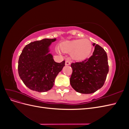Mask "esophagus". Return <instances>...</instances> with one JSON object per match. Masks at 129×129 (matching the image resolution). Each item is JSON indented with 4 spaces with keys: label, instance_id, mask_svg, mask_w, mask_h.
I'll return each mask as SVG.
<instances>
[{
    "label": "esophagus",
    "instance_id": "obj_1",
    "mask_svg": "<svg viewBox=\"0 0 129 129\" xmlns=\"http://www.w3.org/2000/svg\"><path fill=\"white\" fill-rule=\"evenodd\" d=\"M65 64H66V65H70V64H71V62L68 61V60L66 61V62H65Z\"/></svg>",
    "mask_w": 129,
    "mask_h": 129
}]
</instances>
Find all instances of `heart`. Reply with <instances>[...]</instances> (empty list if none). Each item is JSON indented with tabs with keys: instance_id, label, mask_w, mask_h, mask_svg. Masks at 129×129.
Returning <instances> with one entry per match:
<instances>
[{
	"instance_id": "obj_1",
	"label": "heart",
	"mask_w": 129,
	"mask_h": 129,
	"mask_svg": "<svg viewBox=\"0 0 129 129\" xmlns=\"http://www.w3.org/2000/svg\"><path fill=\"white\" fill-rule=\"evenodd\" d=\"M60 49L63 52L71 53L73 60L81 61L89 57L92 50V44L87 39H76L63 42L60 45Z\"/></svg>"
}]
</instances>
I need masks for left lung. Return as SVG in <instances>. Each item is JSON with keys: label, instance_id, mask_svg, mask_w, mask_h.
Masks as SVG:
<instances>
[{"label": "left lung", "instance_id": "obj_1", "mask_svg": "<svg viewBox=\"0 0 129 129\" xmlns=\"http://www.w3.org/2000/svg\"><path fill=\"white\" fill-rule=\"evenodd\" d=\"M92 56L82 62L71 64L73 73L70 79L72 88L81 93H92L102 88L109 72L107 53L93 43Z\"/></svg>", "mask_w": 129, "mask_h": 129}]
</instances>
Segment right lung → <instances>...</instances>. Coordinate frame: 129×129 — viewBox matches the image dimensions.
<instances>
[{
    "label": "right lung",
    "instance_id": "1",
    "mask_svg": "<svg viewBox=\"0 0 129 129\" xmlns=\"http://www.w3.org/2000/svg\"><path fill=\"white\" fill-rule=\"evenodd\" d=\"M56 39H44L29 43L23 49L18 61V73L26 87L34 91L46 92L53 87L65 61L57 63L49 53V46Z\"/></svg>",
    "mask_w": 129,
    "mask_h": 129
}]
</instances>
